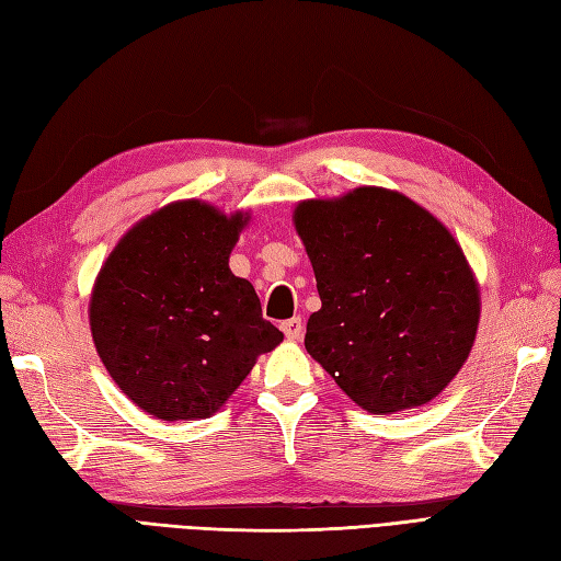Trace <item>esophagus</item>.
Instances as JSON below:
<instances>
[{
  "mask_svg": "<svg viewBox=\"0 0 561 561\" xmlns=\"http://www.w3.org/2000/svg\"><path fill=\"white\" fill-rule=\"evenodd\" d=\"M280 328L290 342H297L301 340V335H305V323H301V318H287V321L280 323Z\"/></svg>",
  "mask_w": 561,
  "mask_h": 561,
  "instance_id": "1",
  "label": "esophagus"
}]
</instances>
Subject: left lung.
Segmentation results:
<instances>
[{
    "label": "left lung",
    "instance_id": "8db88e82",
    "mask_svg": "<svg viewBox=\"0 0 561 561\" xmlns=\"http://www.w3.org/2000/svg\"><path fill=\"white\" fill-rule=\"evenodd\" d=\"M295 229L321 295L305 346L363 411L430 403L472 352L479 285L446 226L399 191L305 201Z\"/></svg>",
    "mask_w": 561,
    "mask_h": 561
}]
</instances>
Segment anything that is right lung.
Here are the masks:
<instances>
[{"instance_id":"obj_1","label":"right lung","mask_w":561,"mask_h":561,"mask_svg":"<svg viewBox=\"0 0 561 561\" xmlns=\"http://www.w3.org/2000/svg\"><path fill=\"white\" fill-rule=\"evenodd\" d=\"M248 211L179 201L119 238L101 266L89 325L115 385L158 420L215 415L256 356L283 342L250 280L229 268Z\"/></svg>"}]
</instances>
